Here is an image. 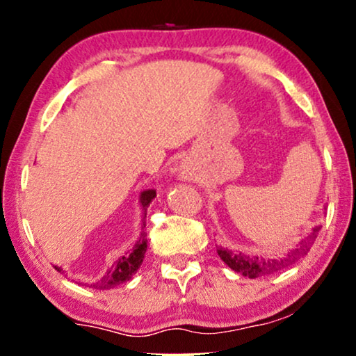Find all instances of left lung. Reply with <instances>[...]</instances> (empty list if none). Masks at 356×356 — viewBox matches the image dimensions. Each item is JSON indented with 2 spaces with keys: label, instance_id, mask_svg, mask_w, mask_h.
Here are the masks:
<instances>
[{
  "label": "left lung",
  "instance_id": "left-lung-1",
  "mask_svg": "<svg viewBox=\"0 0 356 356\" xmlns=\"http://www.w3.org/2000/svg\"><path fill=\"white\" fill-rule=\"evenodd\" d=\"M319 230L321 227H314L313 232L301 240L298 248H295L293 251H290L289 254L282 257V259H262V257L259 259V257H250L246 254H241V252L228 251L225 248H218L217 252L218 256H220V259L225 262L230 269L240 272L241 275L250 277V279H256V277L275 274V272L295 264L301 256H305L306 252L309 251V248L313 246V243L319 235Z\"/></svg>",
  "mask_w": 356,
  "mask_h": 356
}]
</instances>
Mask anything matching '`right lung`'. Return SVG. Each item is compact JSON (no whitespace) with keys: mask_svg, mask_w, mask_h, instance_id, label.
<instances>
[{"mask_svg":"<svg viewBox=\"0 0 356 356\" xmlns=\"http://www.w3.org/2000/svg\"><path fill=\"white\" fill-rule=\"evenodd\" d=\"M154 197H155L154 189H149V191H144L143 194H140V206H143V209H144V218H145V216H147L145 211H147L149 204L152 202ZM144 227H145V222H143V228ZM145 236L147 235H145L144 232L140 233L139 240L134 245L133 251H129L128 254L121 256L120 259L115 262L113 267H111V269L106 272V274L102 277L100 280L94 282V284H87V286H92V289H95V290H108V289H111V286L123 284V282H128L131 277L138 272L140 264H143L144 254H145V251H147V238ZM55 269L58 272H61V274H65V270H63L61 267L55 266Z\"/></svg>","mask_w":356,"mask_h":356,"instance_id":"add662e5","label":"right lung"}]
</instances>
